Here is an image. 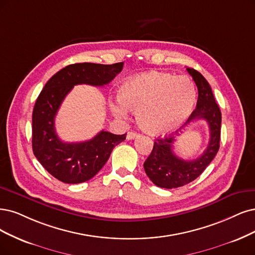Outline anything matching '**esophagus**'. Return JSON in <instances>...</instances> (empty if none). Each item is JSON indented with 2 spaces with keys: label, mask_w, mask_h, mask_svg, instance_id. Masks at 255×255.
<instances>
[{
  "label": "esophagus",
  "mask_w": 255,
  "mask_h": 255,
  "mask_svg": "<svg viewBox=\"0 0 255 255\" xmlns=\"http://www.w3.org/2000/svg\"><path fill=\"white\" fill-rule=\"evenodd\" d=\"M138 136H139V133L135 132V131H129V132L127 133V139H133Z\"/></svg>",
  "instance_id": "34e87169"
}]
</instances>
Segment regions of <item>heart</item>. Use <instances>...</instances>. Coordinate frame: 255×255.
Instances as JSON below:
<instances>
[{
	"label": "heart",
	"instance_id": "b5f03b06",
	"mask_svg": "<svg viewBox=\"0 0 255 255\" xmlns=\"http://www.w3.org/2000/svg\"><path fill=\"white\" fill-rule=\"evenodd\" d=\"M195 89L186 77L149 71L131 77L118 90L121 105H112L118 117L127 110L136 113L145 132L161 135L177 129L189 117L195 103Z\"/></svg>",
	"mask_w": 255,
	"mask_h": 255
}]
</instances>
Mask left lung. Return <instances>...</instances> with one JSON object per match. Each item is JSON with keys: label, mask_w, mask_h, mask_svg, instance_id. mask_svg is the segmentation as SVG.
<instances>
[{"label": "left lung", "mask_w": 255, "mask_h": 255, "mask_svg": "<svg viewBox=\"0 0 255 255\" xmlns=\"http://www.w3.org/2000/svg\"><path fill=\"white\" fill-rule=\"evenodd\" d=\"M199 91L196 108L185 124L203 119L209 125V144L201 156L192 161H185L177 157L172 151L174 136L158 137L154 140L151 153L144 163L145 172L157 187L173 189L194 181L205 170L220 148L222 113L215 102L209 83L193 68H187ZM180 133H176L178 135Z\"/></svg>", "instance_id": "obj_1"}]
</instances>
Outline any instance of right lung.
I'll use <instances>...</instances> for the list:
<instances>
[{"instance_id": "right-lung-1", "label": "right lung", "mask_w": 255, "mask_h": 255, "mask_svg": "<svg viewBox=\"0 0 255 255\" xmlns=\"http://www.w3.org/2000/svg\"><path fill=\"white\" fill-rule=\"evenodd\" d=\"M124 63L103 65L78 63L66 66L46 83L32 112V150L52 176L66 184L89 181L106 164L113 148L126 138L102 130L81 143H64L55 133L54 119L74 85L104 86L123 69Z\"/></svg>"}]
</instances>
